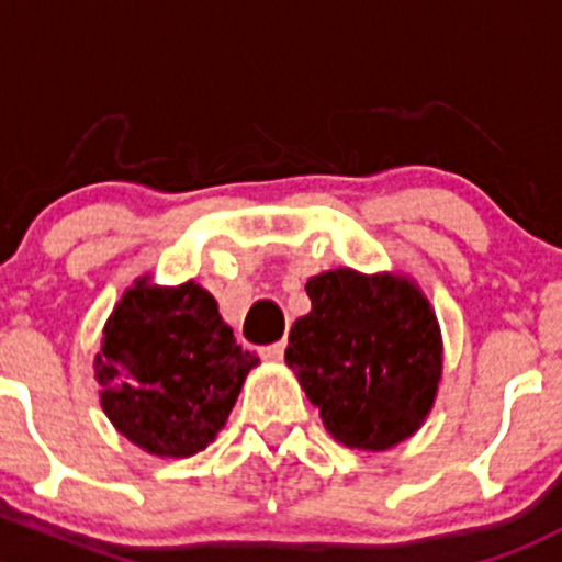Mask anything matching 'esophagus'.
I'll return each instance as SVG.
<instances>
[{
	"instance_id": "obj_1",
	"label": "esophagus",
	"mask_w": 562,
	"mask_h": 562,
	"mask_svg": "<svg viewBox=\"0 0 562 562\" xmlns=\"http://www.w3.org/2000/svg\"><path fill=\"white\" fill-rule=\"evenodd\" d=\"M283 351H286V344H283V340H279V344L265 346L262 357H265V360H268V362H281V360H283Z\"/></svg>"
}]
</instances>
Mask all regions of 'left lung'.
Here are the masks:
<instances>
[{"label": "left lung", "instance_id": "obj_1", "mask_svg": "<svg viewBox=\"0 0 562 562\" xmlns=\"http://www.w3.org/2000/svg\"><path fill=\"white\" fill-rule=\"evenodd\" d=\"M311 311L292 324L286 366L335 441L384 452L436 403L443 344L436 311L403 276L327 270L305 283Z\"/></svg>", "mask_w": 562, "mask_h": 562}]
</instances>
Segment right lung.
<instances>
[{"label": "right lung", "mask_w": 562, "mask_h": 562, "mask_svg": "<svg viewBox=\"0 0 562 562\" xmlns=\"http://www.w3.org/2000/svg\"><path fill=\"white\" fill-rule=\"evenodd\" d=\"M257 366L211 292L194 281L156 286L146 276L110 314L94 379L121 436L156 457H192L213 443Z\"/></svg>", "instance_id": "obj_1"}]
</instances>
